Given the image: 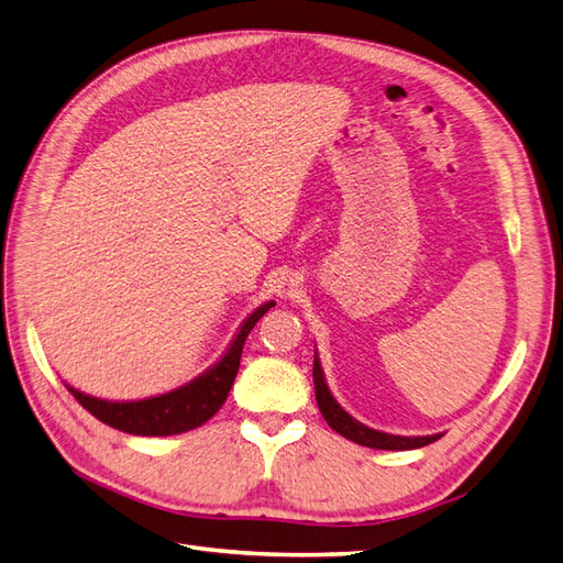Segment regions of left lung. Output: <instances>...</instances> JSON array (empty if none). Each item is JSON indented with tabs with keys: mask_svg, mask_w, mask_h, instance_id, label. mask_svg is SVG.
I'll return each instance as SVG.
<instances>
[{
	"mask_svg": "<svg viewBox=\"0 0 563 563\" xmlns=\"http://www.w3.org/2000/svg\"><path fill=\"white\" fill-rule=\"evenodd\" d=\"M313 387H316V401H319V409L323 413L325 423L335 432H340L342 438H347L356 444L373 446V450H395L397 452V450H419V446H426V444L442 438V435H426V438L390 435V432H380V430H373L364 423H358L338 405L335 397L330 395L321 364H319V356H313Z\"/></svg>",
	"mask_w": 563,
	"mask_h": 563,
	"instance_id": "left-lung-1",
	"label": "left lung"
}]
</instances>
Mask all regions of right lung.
Returning <instances> with one entry per match:
<instances>
[{
  "label": "right lung",
  "mask_w": 563,
  "mask_h": 563,
  "mask_svg": "<svg viewBox=\"0 0 563 563\" xmlns=\"http://www.w3.org/2000/svg\"><path fill=\"white\" fill-rule=\"evenodd\" d=\"M271 307L276 305L266 301V305L258 307L250 319L242 323L240 333L235 335L233 344H230L221 362L209 368L205 376L178 387V390L140 401H107L82 395L80 390H74V387H68V393L74 395L82 405V409H88L95 419L117 430H123L128 435L164 438L192 430L201 423H207L211 416L223 407L230 387H233V380L238 376L244 340H247L250 330Z\"/></svg>",
  "instance_id": "1"
}]
</instances>
